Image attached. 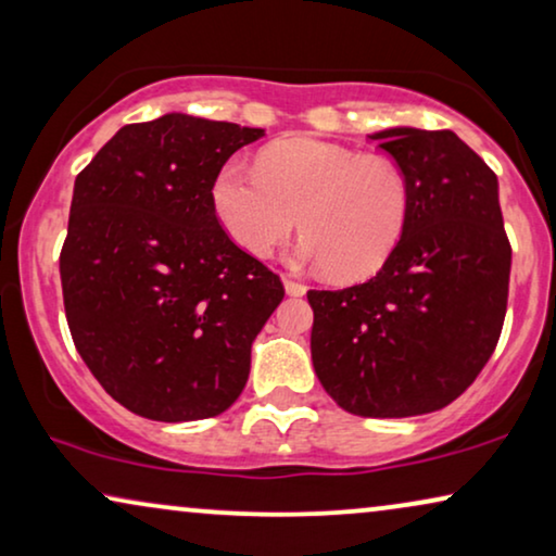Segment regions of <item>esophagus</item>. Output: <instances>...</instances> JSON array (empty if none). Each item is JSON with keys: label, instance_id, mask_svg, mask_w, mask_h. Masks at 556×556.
<instances>
[{"label": "esophagus", "instance_id": "34e87169", "mask_svg": "<svg viewBox=\"0 0 556 556\" xmlns=\"http://www.w3.org/2000/svg\"><path fill=\"white\" fill-rule=\"evenodd\" d=\"M283 286H286V293L288 295H303V293H306V286H303V283H299V280H283Z\"/></svg>", "mask_w": 556, "mask_h": 556}]
</instances>
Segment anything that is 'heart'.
I'll list each match as a JSON object with an SVG mask.
<instances>
[{
  "mask_svg": "<svg viewBox=\"0 0 556 556\" xmlns=\"http://www.w3.org/2000/svg\"><path fill=\"white\" fill-rule=\"evenodd\" d=\"M212 210L235 245L265 257L301 225L293 263L337 278H369L390 261L407 230V174L382 154L295 136L248 166L230 159L212 181Z\"/></svg>",
  "mask_w": 556,
  "mask_h": 556,
  "instance_id": "obj_1",
  "label": "heart"
}]
</instances>
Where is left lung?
<instances>
[{"mask_svg":"<svg viewBox=\"0 0 556 556\" xmlns=\"http://www.w3.org/2000/svg\"><path fill=\"white\" fill-rule=\"evenodd\" d=\"M369 139L407 174L409 223L367 283L308 291L311 359L346 413H435L473 384L504 326L511 245L498 179L453 131L400 126Z\"/></svg>","mask_w":556,"mask_h":556,"instance_id":"left-lung-1","label":"left lung"}]
</instances>
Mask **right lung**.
<instances>
[{"instance_id": "add662e5", "label": "right lung", "mask_w": 556, "mask_h": 556, "mask_svg": "<svg viewBox=\"0 0 556 556\" xmlns=\"http://www.w3.org/2000/svg\"><path fill=\"white\" fill-rule=\"evenodd\" d=\"M265 136L166 113L128 124L75 177L60 250L75 349L113 400L159 422L204 420L240 397L250 346L283 283L230 240L212 181Z\"/></svg>"}]
</instances>
